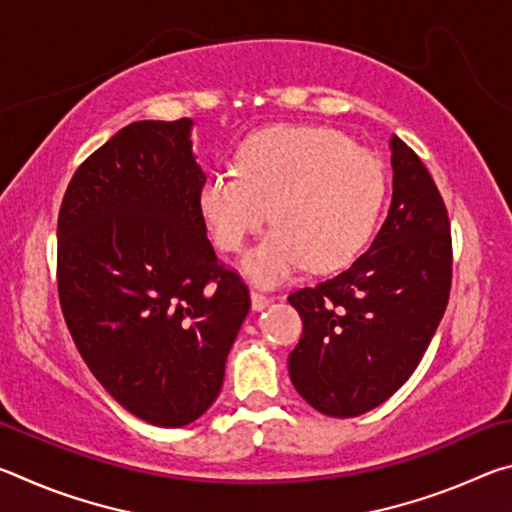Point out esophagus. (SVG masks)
<instances>
[{"mask_svg":"<svg viewBox=\"0 0 512 512\" xmlns=\"http://www.w3.org/2000/svg\"><path fill=\"white\" fill-rule=\"evenodd\" d=\"M268 302H271V298L268 296H264V293H259V291H253L250 293V305H253V309L255 311H259V309H264Z\"/></svg>","mask_w":512,"mask_h":512,"instance_id":"34e87169","label":"esophagus"}]
</instances>
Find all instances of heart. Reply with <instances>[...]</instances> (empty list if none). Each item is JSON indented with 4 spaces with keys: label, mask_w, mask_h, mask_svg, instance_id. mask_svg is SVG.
<instances>
[{
    "label": "heart",
    "mask_w": 512,
    "mask_h": 512,
    "mask_svg": "<svg viewBox=\"0 0 512 512\" xmlns=\"http://www.w3.org/2000/svg\"><path fill=\"white\" fill-rule=\"evenodd\" d=\"M386 176L370 151L323 126H273L241 144L237 173L207 176L201 212L223 250L239 253L268 221L244 271L257 284L287 280L302 266H348L375 230Z\"/></svg>",
    "instance_id": "b5f03b06"
}]
</instances>
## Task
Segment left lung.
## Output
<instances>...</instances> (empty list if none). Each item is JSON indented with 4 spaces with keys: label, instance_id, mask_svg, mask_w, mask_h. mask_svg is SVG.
I'll use <instances>...</instances> for the list:
<instances>
[{
    "label": "left lung",
    "instance_id": "8db88e82",
    "mask_svg": "<svg viewBox=\"0 0 512 512\" xmlns=\"http://www.w3.org/2000/svg\"><path fill=\"white\" fill-rule=\"evenodd\" d=\"M393 201L368 253L348 271L293 291L302 318L289 354L296 391L316 411L354 418L418 368L452 289V232L431 173L391 137Z\"/></svg>",
    "mask_w": 512,
    "mask_h": 512
}]
</instances>
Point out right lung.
<instances>
[{
	"mask_svg": "<svg viewBox=\"0 0 512 512\" xmlns=\"http://www.w3.org/2000/svg\"><path fill=\"white\" fill-rule=\"evenodd\" d=\"M192 119L135 121L69 180L58 296L69 334L115 400L155 427L210 409L250 309L201 212Z\"/></svg>",
	"mask_w": 512,
	"mask_h": 512,
	"instance_id": "add662e5",
	"label": "right lung"
}]
</instances>
